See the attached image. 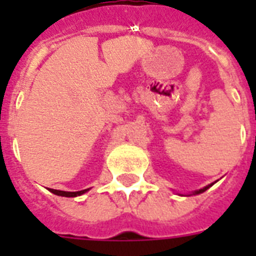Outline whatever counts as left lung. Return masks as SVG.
I'll use <instances>...</instances> for the list:
<instances>
[{"label": "left lung", "instance_id": "1", "mask_svg": "<svg viewBox=\"0 0 256 256\" xmlns=\"http://www.w3.org/2000/svg\"><path fill=\"white\" fill-rule=\"evenodd\" d=\"M212 184H214V183H211V184H208V186L203 187V188H200V190H196V191H194V192H192V194H194V195H196V194H202V192H204V191H206L207 188H210V187L212 186Z\"/></svg>", "mask_w": 256, "mask_h": 256}]
</instances>
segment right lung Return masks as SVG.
Segmentation results:
<instances>
[{
  "label": "right lung",
  "mask_w": 256,
  "mask_h": 256,
  "mask_svg": "<svg viewBox=\"0 0 256 256\" xmlns=\"http://www.w3.org/2000/svg\"><path fill=\"white\" fill-rule=\"evenodd\" d=\"M86 191H88V188H86V190H81V191H74V192H72V191H61V190H54V188H50V192H53V194L56 195H60V196H78V195H82L85 194Z\"/></svg>",
  "instance_id": "add662e5"
}]
</instances>
